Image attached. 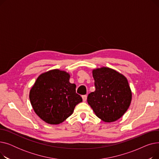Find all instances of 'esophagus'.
Segmentation results:
<instances>
[{"label":"esophagus","instance_id":"34e87169","mask_svg":"<svg viewBox=\"0 0 159 159\" xmlns=\"http://www.w3.org/2000/svg\"><path fill=\"white\" fill-rule=\"evenodd\" d=\"M82 100H83V101L84 102H85V101H86V100H87V95H82Z\"/></svg>","mask_w":159,"mask_h":159}]
</instances>
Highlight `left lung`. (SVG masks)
<instances>
[{
    "label": "left lung",
    "mask_w": 159,
    "mask_h": 159,
    "mask_svg": "<svg viewBox=\"0 0 159 159\" xmlns=\"http://www.w3.org/2000/svg\"><path fill=\"white\" fill-rule=\"evenodd\" d=\"M95 91L87 101L95 115L106 122L119 119L131 101V91L127 79L115 70L103 67L93 70Z\"/></svg>",
    "instance_id": "1"
}]
</instances>
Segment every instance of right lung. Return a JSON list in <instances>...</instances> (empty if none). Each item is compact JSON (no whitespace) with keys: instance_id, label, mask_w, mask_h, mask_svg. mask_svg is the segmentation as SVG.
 Here are the masks:
<instances>
[{"instance_id":"obj_1","label":"right lung","mask_w":159,"mask_h":159,"mask_svg":"<svg viewBox=\"0 0 159 159\" xmlns=\"http://www.w3.org/2000/svg\"><path fill=\"white\" fill-rule=\"evenodd\" d=\"M64 71L52 70L40 75L30 92L31 104L39 117L49 124H58L73 113L82 101L76 85Z\"/></svg>"}]
</instances>
